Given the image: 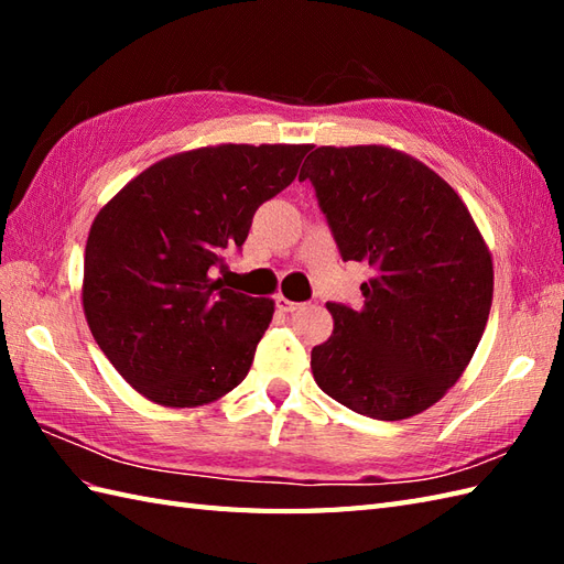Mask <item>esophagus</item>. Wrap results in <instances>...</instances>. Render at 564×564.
<instances>
[{
    "label": "esophagus",
    "instance_id": "esophagus-1",
    "mask_svg": "<svg viewBox=\"0 0 564 564\" xmlns=\"http://www.w3.org/2000/svg\"><path fill=\"white\" fill-rule=\"evenodd\" d=\"M275 307H279L281 313H295V310L301 307V303H293V301H289V297L279 295V297H275Z\"/></svg>",
    "mask_w": 564,
    "mask_h": 564
}]
</instances>
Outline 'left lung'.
Wrapping results in <instances>:
<instances>
[{"label": "left lung", "mask_w": 564, "mask_h": 564, "mask_svg": "<svg viewBox=\"0 0 564 564\" xmlns=\"http://www.w3.org/2000/svg\"><path fill=\"white\" fill-rule=\"evenodd\" d=\"M315 186L344 261H364V305L327 303L332 337L313 376L349 410L400 422L446 394L482 339L495 269L463 198L412 154L386 145L317 148Z\"/></svg>", "instance_id": "8db88e82"}]
</instances>
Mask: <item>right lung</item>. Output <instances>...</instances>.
Wrapping results in <instances>:
<instances>
[{"instance_id": "1", "label": "right lung", "mask_w": 564, "mask_h": 564, "mask_svg": "<svg viewBox=\"0 0 564 564\" xmlns=\"http://www.w3.org/2000/svg\"><path fill=\"white\" fill-rule=\"evenodd\" d=\"M313 145H208L148 166L106 203L84 249L82 307L99 349L162 406L220 400L245 380L271 297L213 279L263 200Z\"/></svg>"}]
</instances>
